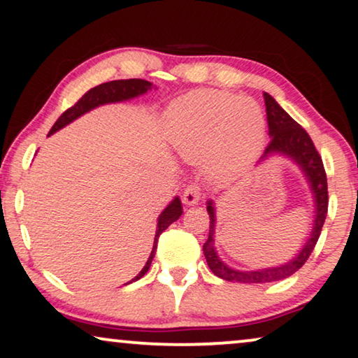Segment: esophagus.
Wrapping results in <instances>:
<instances>
[{
	"label": "esophagus",
	"mask_w": 358,
	"mask_h": 358,
	"mask_svg": "<svg viewBox=\"0 0 358 358\" xmlns=\"http://www.w3.org/2000/svg\"><path fill=\"white\" fill-rule=\"evenodd\" d=\"M202 197V191H201V186L196 185V183H191L186 186L185 193H183V202L186 206H194L197 202L201 201Z\"/></svg>",
	"instance_id": "34e87169"
}]
</instances>
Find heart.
Wrapping results in <instances>:
<instances>
[{"label": "heart", "mask_w": 358, "mask_h": 358, "mask_svg": "<svg viewBox=\"0 0 358 358\" xmlns=\"http://www.w3.org/2000/svg\"><path fill=\"white\" fill-rule=\"evenodd\" d=\"M167 135L186 159H210V172L217 178L233 180L252 169L262 154L264 112L249 98L199 90L170 106Z\"/></svg>", "instance_id": "heart-1"}]
</instances>
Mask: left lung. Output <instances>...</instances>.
I'll return each instance as SVG.
<instances>
[{"label": "left lung", "mask_w": 358, "mask_h": 358, "mask_svg": "<svg viewBox=\"0 0 358 358\" xmlns=\"http://www.w3.org/2000/svg\"><path fill=\"white\" fill-rule=\"evenodd\" d=\"M265 99V109H266V122H268V135L270 143L265 149L264 157L268 154L280 152L285 156L291 157L310 183V188L313 191V197H315V222H313V228L310 236H308L306 246L302 248L294 259L289 262L280 266H271V268L264 270H252V271H239L230 268L218 259L215 252V246H213V234H215V207L213 202H207V212L210 217L209 225V238L202 246L204 250L207 265L212 270L213 275L218 278L227 281H236V282H271L285 280L287 276L294 275L301 266L307 262L310 254L315 249V244L322 233L324 218L328 213V183H327V172H324L322 156H320L315 145H313L312 138L308 133L287 114V112L271 98L268 93H264Z\"/></svg>", "instance_id": "8db88e82"}]
</instances>
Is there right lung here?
I'll use <instances>...</instances> for the list:
<instances>
[{"mask_svg":"<svg viewBox=\"0 0 358 358\" xmlns=\"http://www.w3.org/2000/svg\"><path fill=\"white\" fill-rule=\"evenodd\" d=\"M152 88L151 82H146V80L141 78H130V80H114V82H106L101 83L98 87H94L92 90H88L82 98H80L72 108H69L64 114L56 120V124L52 125L50 130V135L52 133L61 130L62 127H66L67 124H71L72 120L78 119L80 115H83L85 112L92 110L94 108H98L101 104H108V103H119V101H127L131 98H136V96L145 94L146 92ZM181 213H183V209H181V201L178 197L170 202V204L165 207V210L159 215L157 220V230H156V238H154V246L151 250V255H149L148 262L145 265V268L140 271V275L135 276L131 281L140 280L141 276H145L146 271L151 266V262L156 255V249H157V239L161 236V233L164 230L172 225L175 220H178ZM130 281V282H131Z\"/></svg>","mask_w":358,"mask_h":358,"instance_id":"1","label":"right lung"}]
</instances>
